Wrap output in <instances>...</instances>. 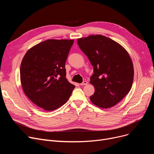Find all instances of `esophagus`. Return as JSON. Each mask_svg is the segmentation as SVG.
<instances>
[{"instance_id":"obj_1","label":"esophagus","mask_w":154,"mask_h":154,"mask_svg":"<svg viewBox=\"0 0 154 154\" xmlns=\"http://www.w3.org/2000/svg\"><path fill=\"white\" fill-rule=\"evenodd\" d=\"M87 84H88V82L86 81V80H84V81H83V82L80 84V85L81 86H84V85H87Z\"/></svg>"}]
</instances>
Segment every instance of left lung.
I'll return each mask as SVG.
<instances>
[{"label":"left lung","instance_id":"left-lung-1","mask_svg":"<svg viewBox=\"0 0 154 154\" xmlns=\"http://www.w3.org/2000/svg\"><path fill=\"white\" fill-rule=\"evenodd\" d=\"M81 51L94 67L90 83L94 86L91 102L99 107L116 106L131 91L134 66L130 55L117 42L102 35L77 39Z\"/></svg>","mask_w":154,"mask_h":154}]
</instances>
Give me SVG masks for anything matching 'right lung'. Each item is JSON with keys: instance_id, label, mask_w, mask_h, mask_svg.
<instances>
[{"instance_id": "right-lung-1", "label": "right lung", "mask_w": 154, "mask_h": 154, "mask_svg": "<svg viewBox=\"0 0 154 154\" xmlns=\"http://www.w3.org/2000/svg\"><path fill=\"white\" fill-rule=\"evenodd\" d=\"M74 40L49 39L30 48L22 60V89L38 107L52 111L66 103L75 85L66 79V60Z\"/></svg>"}]
</instances>
